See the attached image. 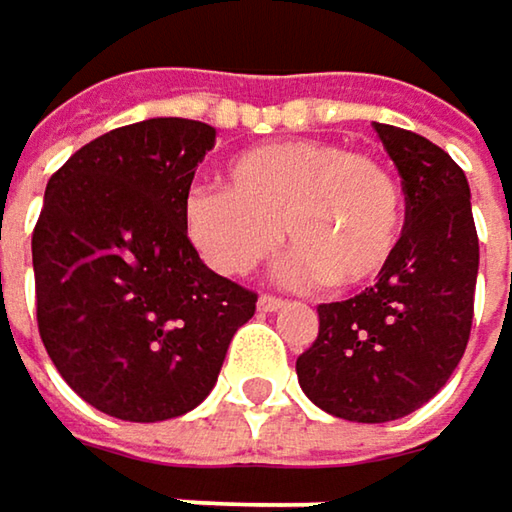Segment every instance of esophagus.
Masks as SVG:
<instances>
[{"mask_svg": "<svg viewBox=\"0 0 512 512\" xmlns=\"http://www.w3.org/2000/svg\"><path fill=\"white\" fill-rule=\"evenodd\" d=\"M284 299H278V296H260V299H257V307H260V310H266V313H272V310H281V307H284Z\"/></svg>", "mask_w": 512, "mask_h": 512, "instance_id": "esophagus-1", "label": "esophagus"}]
</instances>
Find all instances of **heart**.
<instances>
[{"label": "heart", "instance_id": "b5f03b06", "mask_svg": "<svg viewBox=\"0 0 512 512\" xmlns=\"http://www.w3.org/2000/svg\"><path fill=\"white\" fill-rule=\"evenodd\" d=\"M228 187L199 184L184 199V231L210 269L246 275L284 237L296 284L351 290L375 281L404 234V193L387 163L340 143L252 146L225 166Z\"/></svg>", "mask_w": 512, "mask_h": 512}]
</instances>
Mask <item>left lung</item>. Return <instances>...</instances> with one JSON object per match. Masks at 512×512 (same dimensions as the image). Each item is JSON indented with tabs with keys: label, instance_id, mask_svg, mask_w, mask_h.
Segmentation results:
<instances>
[{
	"label": "left lung",
	"instance_id": "left-lung-1",
	"mask_svg": "<svg viewBox=\"0 0 512 512\" xmlns=\"http://www.w3.org/2000/svg\"><path fill=\"white\" fill-rule=\"evenodd\" d=\"M404 190L390 266L346 302L319 304V337L299 354L304 395L349 422H393L445 387L475 316L478 231L463 169L422 134L375 122Z\"/></svg>",
	"mask_w": 512,
	"mask_h": 512
}]
</instances>
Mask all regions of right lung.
Returning a JSON list of instances; mask_svg holds the SVG:
<instances>
[{
	"mask_svg": "<svg viewBox=\"0 0 512 512\" xmlns=\"http://www.w3.org/2000/svg\"><path fill=\"white\" fill-rule=\"evenodd\" d=\"M216 128L158 117L81 146L46 184L31 234L37 328L96 410L175 419L205 401L257 293L216 275L184 231V199Z\"/></svg>",
	"mask_w": 512,
	"mask_h": 512,
	"instance_id": "right-lung-1",
	"label": "right lung"
}]
</instances>
